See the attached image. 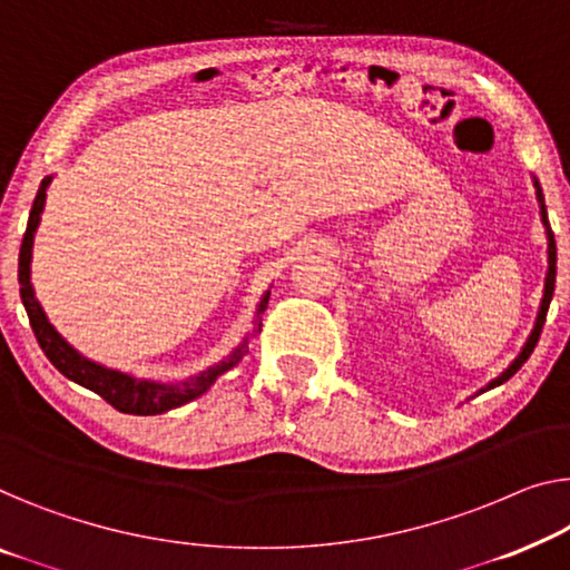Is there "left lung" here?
<instances>
[{"label":"left lung","instance_id":"obj_1","mask_svg":"<svg viewBox=\"0 0 570 570\" xmlns=\"http://www.w3.org/2000/svg\"><path fill=\"white\" fill-rule=\"evenodd\" d=\"M534 189H538V202H540V215H542V225H546L548 230V274H546V292H542V302H540V312H538V320H534V327L528 337V343L522 345V351L517 358L509 363V368L502 373V376H497L494 381H489L487 389H481V392H489V389H494L499 384H504L507 379H512L517 371L522 368V363L530 358L534 345H538L540 333H542V325H546V317H548V307H550V299H553V292H556V240H553V233H550V225H548V209H546V197H542V189L540 184L534 181Z\"/></svg>","mask_w":570,"mask_h":570}]
</instances>
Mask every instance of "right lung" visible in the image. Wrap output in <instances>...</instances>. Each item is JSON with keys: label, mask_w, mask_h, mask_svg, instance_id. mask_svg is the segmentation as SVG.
<instances>
[{"label": "right lung", "mask_w": 570, "mask_h": 570, "mask_svg": "<svg viewBox=\"0 0 570 570\" xmlns=\"http://www.w3.org/2000/svg\"><path fill=\"white\" fill-rule=\"evenodd\" d=\"M53 181V176H46L40 181V189L36 194V202H32L30 209V219H28V230H24L22 245H20V263H17V278H20V296L24 304V312L30 317V327L36 333L38 343L42 347V353L48 355V361L63 373L66 379H71L73 384H79L89 392L99 394L107 404H112L115 410H120L125 414H140V417H148V414H164L168 410H176L191 399L202 396L207 389L215 384L217 376H223L225 371H230L237 361L245 355V345L248 340H243L235 351L227 355L225 361H219L217 366H209L207 371L197 373V376L181 381V384H160V381H150V379H135L130 373L115 371L101 366V363H95L76 351L73 345H68L61 337V333H56V327L50 325L46 312H42L40 302L36 299V292H32L30 284V261H32V240H36V230L40 225V215L42 207H46V189ZM268 304V292L263 294V299L258 304V312L266 309Z\"/></svg>", "instance_id": "add662e5"}]
</instances>
